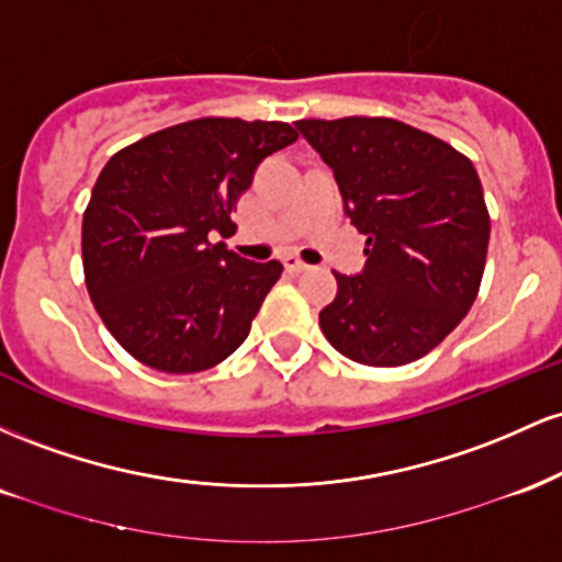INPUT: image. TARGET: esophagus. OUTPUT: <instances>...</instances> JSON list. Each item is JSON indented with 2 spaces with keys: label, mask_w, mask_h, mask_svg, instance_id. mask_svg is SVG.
<instances>
[{
  "label": "esophagus",
  "mask_w": 562,
  "mask_h": 562,
  "mask_svg": "<svg viewBox=\"0 0 562 562\" xmlns=\"http://www.w3.org/2000/svg\"><path fill=\"white\" fill-rule=\"evenodd\" d=\"M285 269L288 272H306L308 267L301 259H295V256H285Z\"/></svg>",
  "instance_id": "obj_1"
}]
</instances>
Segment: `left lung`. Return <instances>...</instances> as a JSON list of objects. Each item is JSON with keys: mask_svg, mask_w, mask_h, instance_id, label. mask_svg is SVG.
I'll use <instances>...</instances> for the list:
<instances>
[{"mask_svg": "<svg viewBox=\"0 0 562 562\" xmlns=\"http://www.w3.org/2000/svg\"><path fill=\"white\" fill-rule=\"evenodd\" d=\"M330 166L351 224L367 235L364 269L338 274L319 312L335 351L370 367L425 357L460 325L486 267V200L475 166L434 134L393 119L299 121Z\"/></svg>", "mask_w": 562, "mask_h": 562, "instance_id": "left-lung-1", "label": "left lung"}]
</instances>
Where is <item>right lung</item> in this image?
<instances>
[{"instance_id": "1", "label": "right lung", "mask_w": 562, "mask_h": 562, "mask_svg": "<svg viewBox=\"0 0 562 562\" xmlns=\"http://www.w3.org/2000/svg\"><path fill=\"white\" fill-rule=\"evenodd\" d=\"M299 139L282 121L198 119L108 160L83 211L89 299L121 346L171 375L203 372L248 338L282 263L240 259L214 235L259 164Z\"/></svg>"}]
</instances>
